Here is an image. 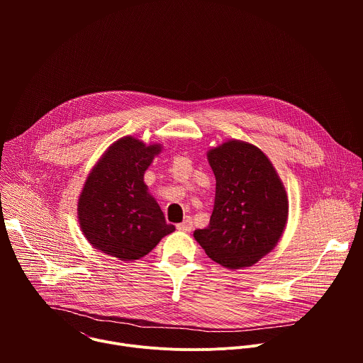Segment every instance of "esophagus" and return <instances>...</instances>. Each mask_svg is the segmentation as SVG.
<instances>
[{
  "instance_id": "esophagus-1",
  "label": "esophagus",
  "mask_w": 363,
  "mask_h": 363,
  "mask_svg": "<svg viewBox=\"0 0 363 363\" xmlns=\"http://www.w3.org/2000/svg\"><path fill=\"white\" fill-rule=\"evenodd\" d=\"M177 228H178L179 231H185V233H189V231L192 230V221H191V218H185L182 223L177 224Z\"/></svg>"
}]
</instances>
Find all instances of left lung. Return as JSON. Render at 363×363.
<instances>
[{"instance_id": "8db88e82", "label": "left lung", "mask_w": 363, "mask_h": 363, "mask_svg": "<svg viewBox=\"0 0 363 363\" xmlns=\"http://www.w3.org/2000/svg\"><path fill=\"white\" fill-rule=\"evenodd\" d=\"M216 175L210 224L194 237L216 263L231 269L255 264L280 240L287 221L286 189L266 155L254 145L228 140L208 152Z\"/></svg>"}]
</instances>
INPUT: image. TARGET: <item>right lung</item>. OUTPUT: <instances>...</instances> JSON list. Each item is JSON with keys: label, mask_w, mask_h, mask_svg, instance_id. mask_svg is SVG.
<instances>
[{"label": "right lung", "mask_w": 363, "mask_h": 363, "mask_svg": "<svg viewBox=\"0 0 363 363\" xmlns=\"http://www.w3.org/2000/svg\"><path fill=\"white\" fill-rule=\"evenodd\" d=\"M160 152V145L119 139L93 168L79 198V221L87 241L122 262L146 255L175 230L143 182Z\"/></svg>", "instance_id": "add662e5"}]
</instances>
